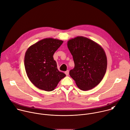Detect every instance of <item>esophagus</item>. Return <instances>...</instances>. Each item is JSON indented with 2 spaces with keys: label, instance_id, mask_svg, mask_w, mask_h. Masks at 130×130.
Here are the masks:
<instances>
[{
  "label": "esophagus",
  "instance_id": "34e87169",
  "mask_svg": "<svg viewBox=\"0 0 130 130\" xmlns=\"http://www.w3.org/2000/svg\"><path fill=\"white\" fill-rule=\"evenodd\" d=\"M65 73L66 74V76H68V75H69V70H67V71H66L65 72Z\"/></svg>",
  "mask_w": 130,
  "mask_h": 130
}]
</instances>
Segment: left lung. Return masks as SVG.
Here are the masks:
<instances>
[{"instance_id":"8db88e82","label":"left lung","mask_w":130,"mask_h":130,"mask_svg":"<svg viewBox=\"0 0 130 130\" xmlns=\"http://www.w3.org/2000/svg\"><path fill=\"white\" fill-rule=\"evenodd\" d=\"M67 47L75 63V67L69 71L70 77L82 90L96 87L103 78L107 68V58L103 48L81 36L70 39Z\"/></svg>"}]
</instances>
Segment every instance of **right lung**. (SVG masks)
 Wrapping results in <instances>:
<instances>
[{
    "mask_svg": "<svg viewBox=\"0 0 130 130\" xmlns=\"http://www.w3.org/2000/svg\"><path fill=\"white\" fill-rule=\"evenodd\" d=\"M63 41L52 38L43 39L27 50L24 64L27 75L38 88L47 91L53 90L66 76L58 70L53 55Z\"/></svg>",
    "mask_w": 130,
    "mask_h": 130,
    "instance_id": "1",
    "label": "right lung"
}]
</instances>
